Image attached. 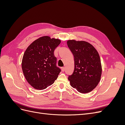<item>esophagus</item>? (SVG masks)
Returning a JSON list of instances; mask_svg holds the SVG:
<instances>
[{"label": "esophagus", "instance_id": "34e87169", "mask_svg": "<svg viewBox=\"0 0 125 125\" xmlns=\"http://www.w3.org/2000/svg\"><path fill=\"white\" fill-rule=\"evenodd\" d=\"M65 67H62V72H63L64 71H65Z\"/></svg>", "mask_w": 125, "mask_h": 125}]
</instances>
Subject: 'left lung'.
Masks as SVG:
<instances>
[{
    "instance_id": "8db88e82",
    "label": "left lung",
    "mask_w": 125,
    "mask_h": 125,
    "mask_svg": "<svg viewBox=\"0 0 125 125\" xmlns=\"http://www.w3.org/2000/svg\"><path fill=\"white\" fill-rule=\"evenodd\" d=\"M67 43L74 61L73 74L68 77L71 86L81 93L91 92L101 78L102 68L99 53L86 41L70 40Z\"/></svg>"
}]
</instances>
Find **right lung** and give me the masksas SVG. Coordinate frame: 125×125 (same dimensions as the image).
Listing matches in <instances>:
<instances>
[{"mask_svg": "<svg viewBox=\"0 0 125 125\" xmlns=\"http://www.w3.org/2000/svg\"><path fill=\"white\" fill-rule=\"evenodd\" d=\"M60 43L59 39L43 36L26 48L22 60V69L26 81L33 88L44 90L57 78L60 69L56 67L54 52Z\"/></svg>", "mask_w": 125, "mask_h": 125, "instance_id": "add662e5", "label": "right lung"}]
</instances>
